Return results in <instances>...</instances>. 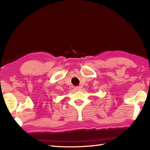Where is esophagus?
<instances>
[{"mask_svg":"<svg viewBox=\"0 0 150 150\" xmlns=\"http://www.w3.org/2000/svg\"><path fill=\"white\" fill-rule=\"evenodd\" d=\"M75 90L76 91H79L81 90V87H75Z\"/></svg>","mask_w":150,"mask_h":150,"instance_id":"esophagus-1","label":"esophagus"}]
</instances>
